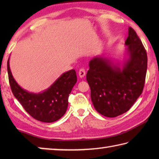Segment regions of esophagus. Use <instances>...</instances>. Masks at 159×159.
Masks as SVG:
<instances>
[{"instance_id": "1", "label": "esophagus", "mask_w": 159, "mask_h": 159, "mask_svg": "<svg viewBox=\"0 0 159 159\" xmlns=\"http://www.w3.org/2000/svg\"><path fill=\"white\" fill-rule=\"evenodd\" d=\"M79 76L80 78H83L85 76V71L84 69H80L79 71Z\"/></svg>"}]
</instances>
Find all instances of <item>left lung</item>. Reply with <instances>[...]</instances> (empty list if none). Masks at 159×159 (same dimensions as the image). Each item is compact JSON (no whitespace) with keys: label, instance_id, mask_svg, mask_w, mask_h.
<instances>
[{"label":"left lung","instance_id":"1","mask_svg":"<svg viewBox=\"0 0 159 159\" xmlns=\"http://www.w3.org/2000/svg\"><path fill=\"white\" fill-rule=\"evenodd\" d=\"M125 45L126 55L122 65L99 55L89 61L86 80L90 88L91 100L96 111L106 117H116L128 111L143 90L147 52L131 27L128 28Z\"/></svg>","mask_w":159,"mask_h":159}]
</instances>
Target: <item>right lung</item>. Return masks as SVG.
<instances>
[{
  "instance_id": "add662e5",
  "label": "right lung",
  "mask_w": 159,
  "mask_h": 159,
  "mask_svg": "<svg viewBox=\"0 0 159 159\" xmlns=\"http://www.w3.org/2000/svg\"><path fill=\"white\" fill-rule=\"evenodd\" d=\"M7 73L13 95L26 111L39 121L52 123L63 116L68 107L69 94L77 81L74 69L64 72L48 89L39 93L23 89L13 77L7 60Z\"/></svg>"
}]
</instances>
